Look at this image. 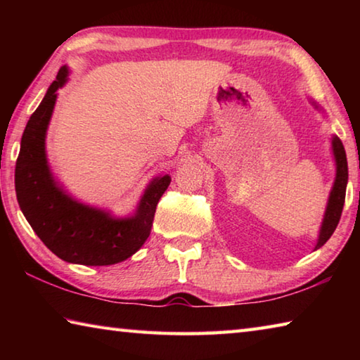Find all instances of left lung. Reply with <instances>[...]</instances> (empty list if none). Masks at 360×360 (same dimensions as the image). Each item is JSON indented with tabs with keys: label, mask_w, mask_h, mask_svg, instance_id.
<instances>
[{
	"label": "left lung",
	"mask_w": 360,
	"mask_h": 360,
	"mask_svg": "<svg viewBox=\"0 0 360 360\" xmlns=\"http://www.w3.org/2000/svg\"><path fill=\"white\" fill-rule=\"evenodd\" d=\"M332 149H333L335 162H337V176H335L330 197H328L327 210L324 214V221H322V225H321L316 249L324 246L327 240L332 236L335 229H337L341 217V211H343V205H345L346 184H348V160H346V152L343 148V143H341V139L338 136H333Z\"/></svg>",
	"instance_id": "obj_1"
}]
</instances>
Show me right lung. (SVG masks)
<instances>
[{
	"mask_svg": "<svg viewBox=\"0 0 360 360\" xmlns=\"http://www.w3.org/2000/svg\"><path fill=\"white\" fill-rule=\"evenodd\" d=\"M66 81L68 68L63 66L23 131L15 163L17 202L34 233L57 257L92 266L119 264L148 240L157 203L172 178L165 174L152 181L130 217H114L70 197L53 179L46 157V131L57 90Z\"/></svg>",
	"mask_w": 360,
	"mask_h": 360,
	"instance_id": "right-lung-1",
	"label": "right lung"
}]
</instances>
